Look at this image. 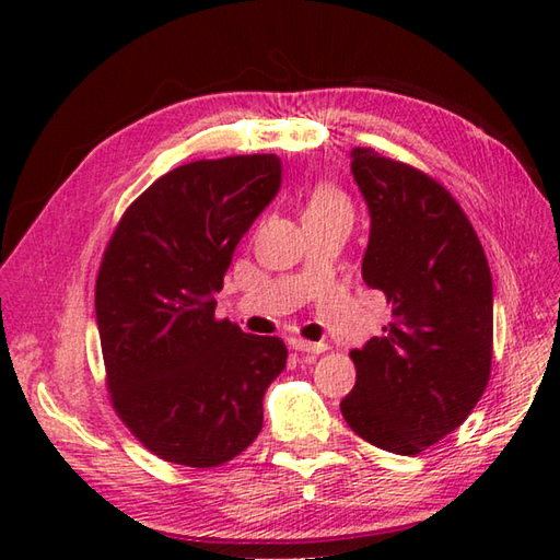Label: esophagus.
Instances as JSON below:
<instances>
[{
    "mask_svg": "<svg viewBox=\"0 0 560 560\" xmlns=\"http://www.w3.org/2000/svg\"><path fill=\"white\" fill-rule=\"evenodd\" d=\"M293 349L303 353H325L329 347L325 341H305V339H293Z\"/></svg>",
    "mask_w": 560,
    "mask_h": 560,
    "instance_id": "34e87169",
    "label": "esophagus"
}]
</instances>
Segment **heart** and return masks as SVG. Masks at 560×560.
I'll use <instances>...</instances> for the list:
<instances>
[{
  "label": "heart",
  "instance_id": "heart-1",
  "mask_svg": "<svg viewBox=\"0 0 560 560\" xmlns=\"http://www.w3.org/2000/svg\"><path fill=\"white\" fill-rule=\"evenodd\" d=\"M325 213H351L349 199L337 187L317 185L305 201L303 217H325Z\"/></svg>",
  "mask_w": 560,
  "mask_h": 560
}]
</instances>
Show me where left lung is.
I'll return each instance as SVG.
<instances>
[{
    "mask_svg": "<svg viewBox=\"0 0 560 560\" xmlns=\"http://www.w3.org/2000/svg\"><path fill=\"white\" fill-rule=\"evenodd\" d=\"M371 213L363 281L392 305L383 337L353 349L341 399L351 431L395 455H419L477 407L491 375L493 281L483 247L447 189L373 149L351 151Z\"/></svg>",
    "mask_w": 560,
    "mask_h": 560,
    "instance_id": "left-lung-1",
    "label": "left lung"
}]
</instances>
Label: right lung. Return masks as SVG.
I'll use <instances>...</instances> for the list:
<instances>
[{
    "label": "right lung",
    "instance_id": "right-lung-1",
    "mask_svg": "<svg viewBox=\"0 0 560 560\" xmlns=\"http://www.w3.org/2000/svg\"><path fill=\"white\" fill-rule=\"evenodd\" d=\"M279 187L273 153L180 165L125 211L105 247L96 323L110 399L165 462L219 467L261 431V399L289 351L213 311L237 243Z\"/></svg>",
    "mask_w": 560,
    "mask_h": 560
}]
</instances>
